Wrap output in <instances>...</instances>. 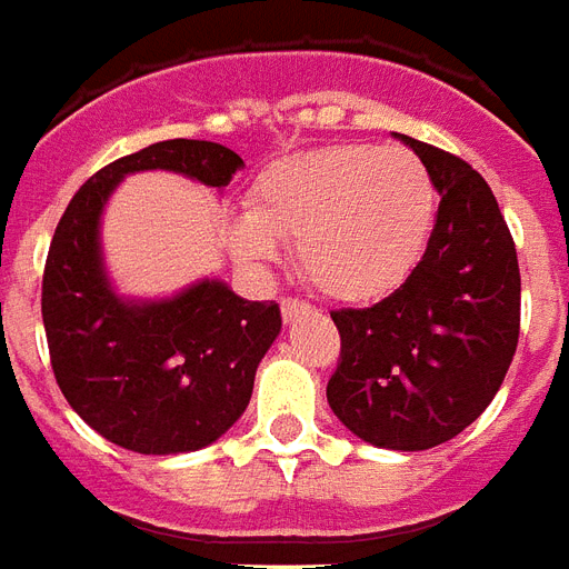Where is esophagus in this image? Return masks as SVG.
<instances>
[{
	"mask_svg": "<svg viewBox=\"0 0 569 569\" xmlns=\"http://www.w3.org/2000/svg\"><path fill=\"white\" fill-rule=\"evenodd\" d=\"M280 312H283V321H295L300 312H309V303L300 298H280Z\"/></svg>",
	"mask_w": 569,
	"mask_h": 569,
	"instance_id": "obj_1",
	"label": "esophagus"
}]
</instances>
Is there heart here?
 <instances>
[{"label": "heart", "instance_id": "heart-1", "mask_svg": "<svg viewBox=\"0 0 569 569\" xmlns=\"http://www.w3.org/2000/svg\"><path fill=\"white\" fill-rule=\"evenodd\" d=\"M436 183L420 157L345 142L271 163L251 189V216L233 224L242 262H271L298 244L303 274L327 298L368 303L409 280L436 221Z\"/></svg>", "mask_w": 569, "mask_h": 569}]
</instances>
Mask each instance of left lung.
I'll list each match as a JSON object with an SVG mask.
<instances>
[{"mask_svg":"<svg viewBox=\"0 0 569 569\" xmlns=\"http://www.w3.org/2000/svg\"><path fill=\"white\" fill-rule=\"evenodd\" d=\"M400 140L441 196L436 228L400 289L373 307L330 312L341 350L327 400L368 445L429 450L500 391L520 336V269L482 174L429 142Z\"/></svg>","mask_w":569,"mask_h":569,"instance_id":"obj_1","label":"left lung"}]
</instances>
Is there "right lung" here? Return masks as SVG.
I'll return each mask as SVG.
<instances>
[{"mask_svg":"<svg viewBox=\"0 0 569 569\" xmlns=\"http://www.w3.org/2000/svg\"><path fill=\"white\" fill-rule=\"evenodd\" d=\"M169 169L228 187L237 151L207 140H163L119 157L78 189L54 230L43 269V325L54 380L99 436L146 456L201 450L251 400L257 365L280 332L274 300H242L204 280L160 303L110 292L99 216L128 172Z\"/></svg>","mask_w":569,"mask_h":569,"instance_id":"1","label":"right lung"}]
</instances>
